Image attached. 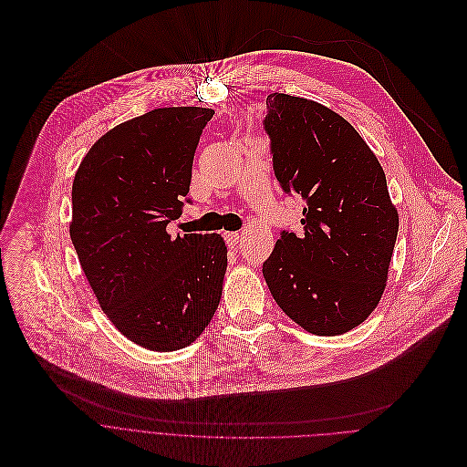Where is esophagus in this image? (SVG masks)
<instances>
[{
    "label": "esophagus",
    "mask_w": 467,
    "mask_h": 467,
    "mask_svg": "<svg viewBox=\"0 0 467 467\" xmlns=\"http://www.w3.org/2000/svg\"><path fill=\"white\" fill-rule=\"evenodd\" d=\"M224 239H226V243H228V246H237V243H239V239H241V235L237 234V232H228V234H224Z\"/></svg>",
    "instance_id": "obj_1"
}]
</instances>
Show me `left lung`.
Segmentation results:
<instances>
[{"label":"left lung","mask_w":467,"mask_h":467,"mask_svg":"<svg viewBox=\"0 0 467 467\" xmlns=\"http://www.w3.org/2000/svg\"><path fill=\"white\" fill-rule=\"evenodd\" d=\"M263 127L279 185L306 201L304 234H279L265 282L306 331L342 335L369 317L387 285L400 217L385 171L342 116L315 101L270 93Z\"/></svg>","instance_id":"left-lung-1"}]
</instances>
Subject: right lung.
<instances>
[{
	"label": "right lung",
	"mask_w": 467,
	"mask_h": 467,
	"mask_svg": "<svg viewBox=\"0 0 467 467\" xmlns=\"http://www.w3.org/2000/svg\"><path fill=\"white\" fill-rule=\"evenodd\" d=\"M212 109H156L99 138L71 188V243L101 309L152 351L190 346L212 322L228 266L217 234L171 237Z\"/></svg>",
	"instance_id": "add662e5"
}]
</instances>
